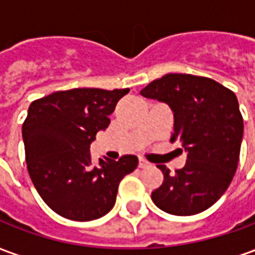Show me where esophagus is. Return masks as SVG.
Listing matches in <instances>:
<instances>
[{"label":"esophagus","mask_w":255,"mask_h":255,"mask_svg":"<svg viewBox=\"0 0 255 255\" xmlns=\"http://www.w3.org/2000/svg\"><path fill=\"white\" fill-rule=\"evenodd\" d=\"M138 166L139 168H147V166H150V164L146 160H143V158H140V160H139Z\"/></svg>","instance_id":"34e87169"}]
</instances>
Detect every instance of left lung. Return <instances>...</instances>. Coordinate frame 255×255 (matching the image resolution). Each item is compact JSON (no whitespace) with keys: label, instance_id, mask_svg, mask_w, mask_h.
Instances as JSON below:
<instances>
[{"label":"left lung","instance_id":"1","mask_svg":"<svg viewBox=\"0 0 255 255\" xmlns=\"http://www.w3.org/2000/svg\"><path fill=\"white\" fill-rule=\"evenodd\" d=\"M140 94L169 105L175 117L171 142L180 140L187 151L186 165L172 175L158 165L164 182L151 192L153 202L175 216L201 213L221 198L238 168L243 117L235 93L210 78L168 73Z\"/></svg>","mask_w":255,"mask_h":255}]
</instances>
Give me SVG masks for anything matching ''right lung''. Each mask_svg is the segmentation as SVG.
I'll return each instance as SVG.
<instances>
[{
  "instance_id": "1",
  "label": "right lung",
  "mask_w": 255,
  "mask_h": 255,
  "mask_svg": "<svg viewBox=\"0 0 255 255\" xmlns=\"http://www.w3.org/2000/svg\"><path fill=\"white\" fill-rule=\"evenodd\" d=\"M129 89H72L31 102L23 123L25 162L36 191L65 219L90 221L109 213L122 179L138 166L136 155L91 162L90 144L109 126Z\"/></svg>"
}]
</instances>
